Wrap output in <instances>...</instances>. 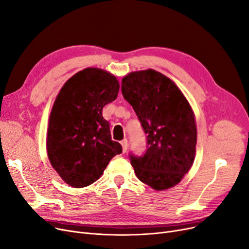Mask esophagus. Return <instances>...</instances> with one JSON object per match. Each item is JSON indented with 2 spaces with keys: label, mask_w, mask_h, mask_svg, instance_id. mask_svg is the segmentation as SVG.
Masks as SVG:
<instances>
[{
  "label": "esophagus",
  "mask_w": 249,
  "mask_h": 249,
  "mask_svg": "<svg viewBox=\"0 0 249 249\" xmlns=\"http://www.w3.org/2000/svg\"><path fill=\"white\" fill-rule=\"evenodd\" d=\"M121 145H122V148H123V153H126L127 151V147H128V142L127 139H123L121 142Z\"/></svg>",
  "instance_id": "esophagus-1"
}]
</instances>
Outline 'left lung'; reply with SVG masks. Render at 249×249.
<instances>
[{
	"label": "left lung",
	"mask_w": 249,
	"mask_h": 249,
	"mask_svg": "<svg viewBox=\"0 0 249 249\" xmlns=\"http://www.w3.org/2000/svg\"><path fill=\"white\" fill-rule=\"evenodd\" d=\"M121 89L146 134L145 153L129 155L137 178L156 190L175 186L196 156V125L187 100L171 79L151 69L126 75Z\"/></svg>",
	"instance_id": "obj_1"
}]
</instances>
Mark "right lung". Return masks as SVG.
Listing matches in <instances>:
<instances>
[{
    "mask_svg": "<svg viewBox=\"0 0 249 249\" xmlns=\"http://www.w3.org/2000/svg\"><path fill=\"white\" fill-rule=\"evenodd\" d=\"M119 82L98 68L79 71L64 84L50 115L47 150L53 168L72 187L90 185L122 153L112 140L103 107L117 99Z\"/></svg>",
    "mask_w": 249,
    "mask_h": 249,
    "instance_id": "obj_1",
    "label": "right lung"
}]
</instances>
